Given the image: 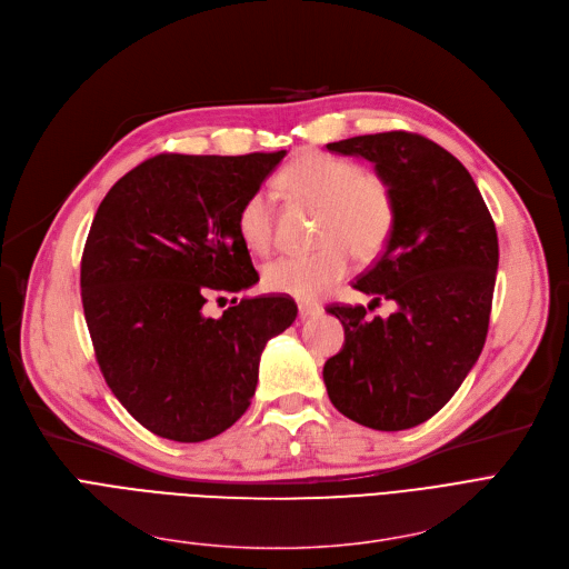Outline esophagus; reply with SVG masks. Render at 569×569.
Listing matches in <instances>:
<instances>
[{
  "instance_id": "obj_1",
  "label": "esophagus",
  "mask_w": 569,
  "mask_h": 569,
  "mask_svg": "<svg viewBox=\"0 0 569 569\" xmlns=\"http://www.w3.org/2000/svg\"><path fill=\"white\" fill-rule=\"evenodd\" d=\"M299 315H301V319H308V317H317V315H321V308H319L317 303H308V301H301V303H299Z\"/></svg>"
}]
</instances>
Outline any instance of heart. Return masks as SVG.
<instances>
[{
	"instance_id": "obj_1",
	"label": "heart",
	"mask_w": 569,
	"mask_h": 569,
	"mask_svg": "<svg viewBox=\"0 0 569 569\" xmlns=\"http://www.w3.org/2000/svg\"><path fill=\"white\" fill-rule=\"evenodd\" d=\"M278 180L291 199L319 208L317 248L270 261L263 268L268 289L315 299L345 278L349 252L359 261H372L385 250L396 224V201L382 176L361 171L351 159L308 150L289 161ZM238 233L257 254L273 248L276 210L266 189H254L242 201Z\"/></svg>"
}]
</instances>
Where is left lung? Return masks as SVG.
Returning <instances> with one entry per match:
<instances>
[{
  "mask_svg": "<svg viewBox=\"0 0 569 569\" xmlns=\"http://www.w3.org/2000/svg\"><path fill=\"white\" fill-rule=\"evenodd\" d=\"M375 164L396 201L387 250L355 289L393 301L387 319L329 306L345 345L323 363L336 410L375 430H405L440 412L489 333L498 233L468 169L419 133L385 131L327 146Z\"/></svg>",
  "mask_w": 569,
  "mask_h": 569,
  "instance_id": "obj_1",
  "label": "left lung"
}]
</instances>
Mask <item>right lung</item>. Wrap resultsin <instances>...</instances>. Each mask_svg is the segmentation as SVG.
Here are the masks:
<instances>
[{"label":"right lung","instance_id":"add662e5","mask_svg":"<svg viewBox=\"0 0 569 569\" xmlns=\"http://www.w3.org/2000/svg\"><path fill=\"white\" fill-rule=\"evenodd\" d=\"M284 154H157L97 208L80 261L94 357L127 412L159 438L203 442L233 426L266 342L299 312L287 296H254L203 315L208 296L257 284L238 210Z\"/></svg>","mask_w":569,"mask_h":569}]
</instances>
